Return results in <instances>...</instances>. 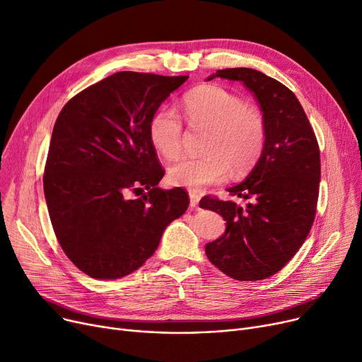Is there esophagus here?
Wrapping results in <instances>:
<instances>
[{
	"instance_id": "34e87169",
	"label": "esophagus",
	"mask_w": 362,
	"mask_h": 362,
	"mask_svg": "<svg viewBox=\"0 0 362 362\" xmlns=\"http://www.w3.org/2000/svg\"><path fill=\"white\" fill-rule=\"evenodd\" d=\"M199 202V195L195 192V191H191L189 192V205H191L192 208H195Z\"/></svg>"
}]
</instances>
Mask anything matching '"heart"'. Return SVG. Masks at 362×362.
I'll return each instance as SVG.
<instances>
[{
  "label": "heart",
  "instance_id": "1",
  "mask_svg": "<svg viewBox=\"0 0 362 362\" xmlns=\"http://www.w3.org/2000/svg\"><path fill=\"white\" fill-rule=\"evenodd\" d=\"M185 117L192 127L208 129L204 144L206 154L183 158L168 168V182L198 191L205 185L221 182L227 175L242 176L258 163L267 138L264 114L246 104L239 95L217 85H202L183 97ZM151 144L165 160L182 152L183 124L177 114L158 108L149 120Z\"/></svg>",
  "mask_w": 362,
  "mask_h": 362
}]
</instances>
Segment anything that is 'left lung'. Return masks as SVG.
Wrapping results in <instances>:
<instances>
[{
    "label": "left lung",
    "mask_w": 362,
    "mask_h": 362,
    "mask_svg": "<svg viewBox=\"0 0 362 362\" xmlns=\"http://www.w3.org/2000/svg\"><path fill=\"white\" fill-rule=\"evenodd\" d=\"M214 78L242 82L254 93L267 123V138L251 173L227 189L248 204L201 199V208L226 220L224 235L206 243L205 254L232 279L262 280L292 259L311 230L321 175L320 149L307 114L289 88L246 67L217 70L206 81Z\"/></svg>",
    "instance_id": "1"
}]
</instances>
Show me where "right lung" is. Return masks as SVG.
Listing matches in <instances>:
<instances>
[{
	"instance_id": "right-lung-1",
	"label": "right lung",
	"mask_w": 362,
	"mask_h": 362,
	"mask_svg": "<svg viewBox=\"0 0 362 362\" xmlns=\"http://www.w3.org/2000/svg\"><path fill=\"white\" fill-rule=\"evenodd\" d=\"M187 78L114 73L57 117L44 173L48 213L64 254L93 279L138 270L187 210L182 187H157L164 170L148 135L152 114Z\"/></svg>"
}]
</instances>
